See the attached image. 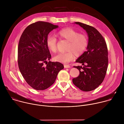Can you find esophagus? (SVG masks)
<instances>
[{
  "mask_svg": "<svg viewBox=\"0 0 124 124\" xmlns=\"http://www.w3.org/2000/svg\"><path fill=\"white\" fill-rule=\"evenodd\" d=\"M64 66L65 68H70V67L69 65H64Z\"/></svg>",
  "mask_w": 124,
  "mask_h": 124,
  "instance_id": "esophagus-1",
  "label": "esophagus"
}]
</instances>
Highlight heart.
Returning a JSON list of instances; mask_svg holds the SVG:
<instances>
[{
  "label": "heart",
  "instance_id": "obj_1",
  "mask_svg": "<svg viewBox=\"0 0 124 124\" xmlns=\"http://www.w3.org/2000/svg\"><path fill=\"white\" fill-rule=\"evenodd\" d=\"M61 38L68 41L66 53H59L54 57L56 61L67 63L71 61L74 56H79L87 49L88 45V38L86 35L80 34L70 28L60 30L57 34ZM46 44L51 52H56L57 50V39L53 36H49L46 40Z\"/></svg>",
  "mask_w": 124,
  "mask_h": 124
}]
</instances>
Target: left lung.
<instances>
[{"instance_id":"obj_1","label":"left lung","mask_w":124,"mask_h":124,"mask_svg":"<svg viewBox=\"0 0 124 124\" xmlns=\"http://www.w3.org/2000/svg\"><path fill=\"white\" fill-rule=\"evenodd\" d=\"M74 24L86 31L89 39L87 51L75 61L83 67H73L80 73L72 82L81 91L90 92L97 88L104 79L108 65V48L104 38L95 28L79 22Z\"/></svg>"}]
</instances>
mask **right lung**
<instances>
[{"instance_id":"obj_1","label":"right lung","mask_w":124,"mask_h":124,"mask_svg":"<svg viewBox=\"0 0 124 124\" xmlns=\"http://www.w3.org/2000/svg\"><path fill=\"white\" fill-rule=\"evenodd\" d=\"M58 27L49 22L38 21L29 25L19 39L18 67L27 83L35 90H44L50 87L59 71L64 69L61 63L47 61L51 55L46 40L49 33Z\"/></svg>"}]
</instances>
